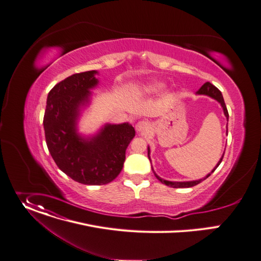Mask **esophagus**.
<instances>
[{
  "mask_svg": "<svg viewBox=\"0 0 261 261\" xmlns=\"http://www.w3.org/2000/svg\"><path fill=\"white\" fill-rule=\"evenodd\" d=\"M135 130L137 132H146L149 130V124L146 121H139L135 124Z\"/></svg>",
  "mask_w": 261,
  "mask_h": 261,
  "instance_id": "esophagus-1",
  "label": "esophagus"
}]
</instances>
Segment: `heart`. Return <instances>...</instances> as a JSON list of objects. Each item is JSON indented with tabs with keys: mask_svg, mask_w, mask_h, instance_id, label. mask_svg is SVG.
Returning a JSON list of instances; mask_svg holds the SVG:
<instances>
[{
	"mask_svg": "<svg viewBox=\"0 0 261 261\" xmlns=\"http://www.w3.org/2000/svg\"><path fill=\"white\" fill-rule=\"evenodd\" d=\"M161 86H162V84L159 82H151V83H147L146 85H143V89L148 92H153V91L158 90Z\"/></svg>",
	"mask_w": 261,
	"mask_h": 261,
	"instance_id": "obj_1",
	"label": "heart"
}]
</instances>
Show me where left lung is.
<instances>
[{"label":"left lung","mask_w":261,"mask_h":261,"mask_svg":"<svg viewBox=\"0 0 261 261\" xmlns=\"http://www.w3.org/2000/svg\"><path fill=\"white\" fill-rule=\"evenodd\" d=\"M197 94H205V96H208V97H210V98H212V99L217 100V101L221 104V106H222V108H223V110H224V114H225V116H226V118H227V121H228L229 114H228V110H227V107H226V104H225V101H224V98H223V94H222V92H221V91H220V90H219L215 85H212V84H211V83H209V82H206V83H205L204 85H202V87L197 91ZM227 131H228V129H227ZM224 154H225V152H224ZM224 154H223L222 158L220 159V161L218 162V164L216 165V168L211 171V173H210V174H208V175H207L206 177H204L203 179H199V180H195V181H184V182L168 181V180H164V179L160 178L159 176H157V174L154 172L153 168H152V171H153L154 175L156 176V178H157L161 183H163V184H165V185L171 186V187H174V188L192 187V186H195V185H197V184L201 183L203 180L207 179V178H208V177H209L213 172H215V171L217 170V168L219 167L220 163H221V162H222V160H223ZM148 157H149V159H150V161H151V158H150V148H149V147H148Z\"/></svg>","instance_id":"obj_1"}]
</instances>
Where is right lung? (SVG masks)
<instances>
[{"instance_id": "right-lung-1", "label": "right lung", "mask_w": 261, "mask_h": 261, "mask_svg": "<svg viewBox=\"0 0 261 261\" xmlns=\"http://www.w3.org/2000/svg\"><path fill=\"white\" fill-rule=\"evenodd\" d=\"M97 70L74 74L49 92L43 116L46 146L57 167L73 180L103 185L121 173L126 150L135 136L128 123L106 124L97 134L82 136L77 125L81 109L90 102V89L99 84Z\"/></svg>"}]
</instances>
